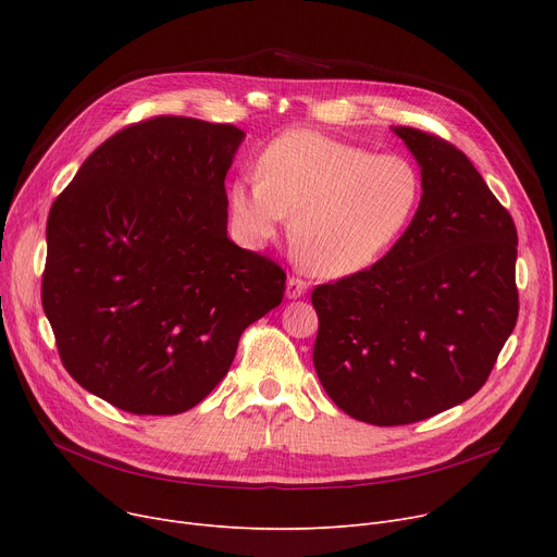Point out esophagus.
<instances>
[{
	"label": "esophagus",
	"instance_id": "esophagus-1",
	"mask_svg": "<svg viewBox=\"0 0 557 557\" xmlns=\"http://www.w3.org/2000/svg\"><path fill=\"white\" fill-rule=\"evenodd\" d=\"M307 288H309V284L305 280L288 277L286 280V298L288 300H298V298H302L307 294Z\"/></svg>",
	"mask_w": 557,
	"mask_h": 557
}]
</instances>
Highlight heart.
Returning <instances> with one entry per match:
<instances>
[{
    "label": "heart",
    "mask_w": 557,
    "mask_h": 557,
    "mask_svg": "<svg viewBox=\"0 0 557 557\" xmlns=\"http://www.w3.org/2000/svg\"><path fill=\"white\" fill-rule=\"evenodd\" d=\"M422 200L418 166L315 131H288L259 156V175L232 181V225L250 248L275 239L286 216L305 267L323 277L361 273L411 227Z\"/></svg>",
    "instance_id": "1"
}]
</instances>
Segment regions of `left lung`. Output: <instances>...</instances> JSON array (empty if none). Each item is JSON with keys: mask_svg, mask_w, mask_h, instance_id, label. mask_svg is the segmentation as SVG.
Listing matches in <instances>:
<instances>
[{"mask_svg": "<svg viewBox=\"0 0 557 557\" xmlns=\"http://www.w3.org/2000/svg\"><path fill=\"white\" fill-rule=\"evenodd\" d=\"M420 164V210L374 267L313 288V366L332 401L376 426L470 399L515 330L517 230L462 151L395 126Z\"/></svg>", "mask_w": 557, "mask_h": 557, "instance_id": "8db88e82", "label": "left lung"}]
</instances>
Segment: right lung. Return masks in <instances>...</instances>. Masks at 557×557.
Returning a JSON list of instances; mask_svg holds the SVG:
<instances>
[{
	"instance_id": "obj_1",
	"label": "right lung",
	"mask_w": 557,
	"mask_h": 557,
	"mask_svg": "<svg viewBox=\"0 0 557 557\" xmlns=\"http://www.w3.org/2000/svg\"><path fill=\"white\" fill-rule=\"evenodd\" d=\"M244 137L153 116L106 139L51 205L42 309L58 355L122 411H189L284 298L277 263L227 237L225 173Z\"/></svg>"
}]
</instances>
